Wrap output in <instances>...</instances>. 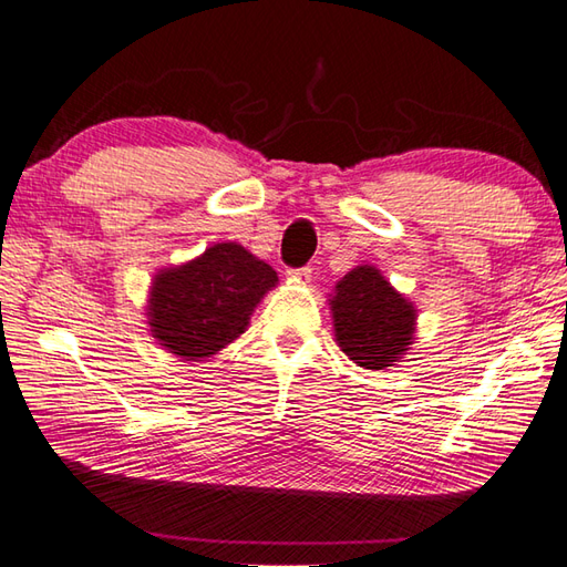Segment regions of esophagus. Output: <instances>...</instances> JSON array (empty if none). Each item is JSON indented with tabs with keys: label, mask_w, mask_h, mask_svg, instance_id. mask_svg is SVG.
Wrapping results in <instances>:
<instances>
[{
	"label": "esophagus",
	"mask_w": 567,
	"mask_h": 567,
	"mask_svg": "<svg viewBox=\"0 0 567 567\" xmlns=\"http://www.w3.org/2000/svg\"><path fill=\"white\" fill-rule=\"evenodd\" d=\"M287 280L299 282V285H307L311 280V268L305 265V268H297V270H287Z\"/></svg>",
	"instance_id": "esophagus-1"
}]
</instances>
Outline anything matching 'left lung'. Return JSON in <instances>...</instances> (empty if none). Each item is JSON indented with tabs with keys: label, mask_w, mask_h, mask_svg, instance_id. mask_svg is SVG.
Here are the masks:
<instances>
[{
	"label": "left lung",
	"mask_w": 567,
	"mask_h": 567,
	"mask_svg": "<svg viewBox=\"0 0 567 567\" xmlns=\"http://www.w3.org/2000/svg\"><path fill=\"white\" fill-rule=\"evenodd\" d=\"M333 336L341 351L365 370H388L414 343L419 311L375 265L346 272L329 295Z\"/></svg>",
	"instance_id": "8db88e82"
}]
</instances>
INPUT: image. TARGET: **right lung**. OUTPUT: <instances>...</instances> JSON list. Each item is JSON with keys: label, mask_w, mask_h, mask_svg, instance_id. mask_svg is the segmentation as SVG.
I'll list each match as a JSON object with an SVG mask.
<instances>
[{"label": "right lung", "mask_w": 567, "mask_h": 567, "mask_svg": "<svg viewBox=\"0 0 567 567\" xmlns=\"http://www.w3.org/2000/svg\"><path fill=\"white\" fill-rule=\"evenodd\" d=\"M277 272L240 244H214L202 256L153 275L146 319L163 351L183 360L214 358L248 329Z\"/></svg>", "instance_id": "add662e5"}]
</instances>
